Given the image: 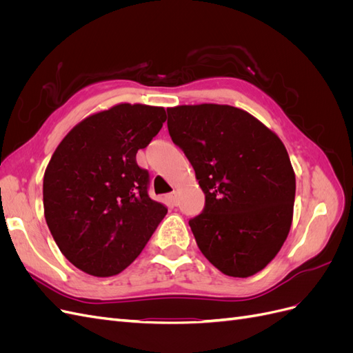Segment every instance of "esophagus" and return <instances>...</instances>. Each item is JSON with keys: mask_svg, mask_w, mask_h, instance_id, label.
I'll use <instances>...</instances> for the list:
<instances>
[{"mask_svg": "<svg viewBox=\"0 0 353 353\" xmlns=\"http://www.w3.org/2000/svg\"><path fill=\"white\" fill-rule=\"evenodd\" d=\"M166 199L169 200L170 205H174V206L178 205V193H176V191H172V193H169V194L166 196Z\"/></svg>", "mask_w": 353, "mask_h": 353, "instance_id": "obj_1", "label": "esophagus"}]
</instances>
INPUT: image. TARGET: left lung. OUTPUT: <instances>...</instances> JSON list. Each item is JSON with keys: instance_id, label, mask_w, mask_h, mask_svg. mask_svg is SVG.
<instances>
[{"instance_id": "obj_1", "label": "left lung", "mask_w": 353, "mask_h": 353, "mask_svg": "<svg viewBox=\"0 0 353 353\" xmlns=\"http://www.w3.org/2000/svg\"><path fill=\"white\" fill-rule=\"evenodd\" d=\"M168 130L206 197L188 221L200 252L225 275L259 272L292 227L296 178L284 144L250 113L227 104L169 108Z\"/></svg>"}]
</instances>
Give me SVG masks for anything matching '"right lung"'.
Masks as SVG:
<instances>
[{"label":"right lung","instance_id":"obj_1","mask_svg":"<svg viewBox=\"0 0 353 353\" xmlns=\"http://www.w3.org/2000/svg\"><path fill=\"white\" fill-rule=\"evenodd\" d=\"M166 121L163 108L122 103L88 116L63 138L44 174V215L66 259L112 276L143 252L168 209L148 196L138 166Z\"/></svg>","mask_w":353,"mask_h":353}]
</instances>
